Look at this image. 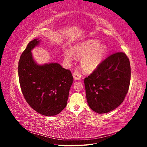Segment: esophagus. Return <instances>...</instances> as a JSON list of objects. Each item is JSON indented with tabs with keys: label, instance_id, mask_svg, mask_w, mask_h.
<instances>
[{
	"label": "esophagus",
	"instance_id": "obj_1",
	"mask_svg": "<svg viewBox=\"0 0 147 147\" xmlns=\"http://www.w3.org/2000/svg\"><path fill=\"white\" fill-rule=\"evenodd\" d=\"M73 77L75 80H81V75L77 71H75L73 73Z\"/></svg>",
	"mask_w": 147,
	"mask_h": 147
}]
</instances>
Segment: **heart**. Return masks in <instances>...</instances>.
Instances as JSON below:
<instances>
[{"label": "heart", "instance_id": "1", "mask_svg": "<svg viewBox=\"0 0 147 147\" xmlns=\"http://www.w3.org/2000/svg\"><path fill=\"white\" fill-rule=\"evenodd\" d=\"M94 40L78 44L71 48V51L65 50L63 52L64 58L72 61L74 56L80 59L81 68L84 72L90 73L95 70L102 63L107 54V48Z\"/></svg>", "mask_w": 147, "mask_h": 147}]
</instances>
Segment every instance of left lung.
Returning <instances> with one entry per match:
<instances>
[{"label":"left lung","mask_w":147,"mask_h":147,"mask_svg":"<svg viewBox=\"0 0 147 147\" xmlns=\"http://www.w3.org/2000/svg\"><path fill=\"white\" fill-rule=\"evenodd\" d=\"M131 67L125 53H114L102 61L84 78L89 107L97 113H106L121 104L129 90Z\"/></svg>","instance_id":"obj_1"}]
</instances>
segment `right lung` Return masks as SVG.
<instances>
[{
	"instance_id": "add662e5",
	"label": "right lung",
	"mask_w": 147,
	"mask_h": 147,
	"mask_svg": "<svg viewBox=\"0 0 147 147\" xmlns=\"http://www.w3.org/2000/svg\"><path fill=\"white\" fill-rule=\"evenodd\" d=\"M30 42L18 63L22 92L28 104L38 113L47 117L59 114L67 105L74 78L69 70L59 64H38L32 54L41 40Z\"/></svg>"
}]
</instances>
